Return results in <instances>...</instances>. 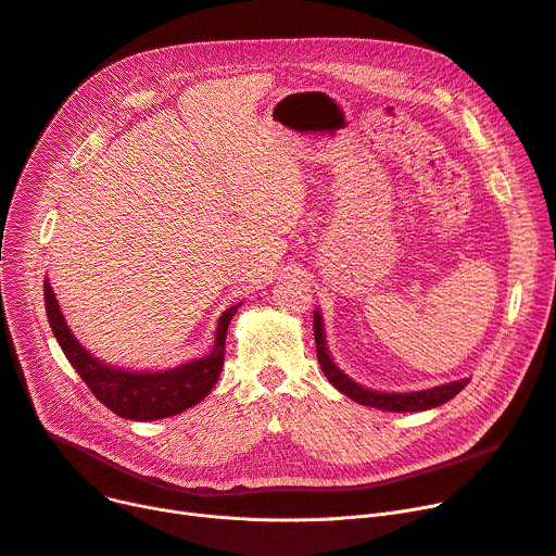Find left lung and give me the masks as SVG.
<instances>
[{
    "instance_id": "1",
    "label": "left lung",
    "mask_w": 556,
    "mask_h": 556,
    "mask_svg": "<svg viewBox=\"0 0 556 556\" xmlns=\"http://www.w3.org/2000/svg\"><path fill=\"white\" fill-rule=\"evenodd\" d=\"M313 333H315L317 363H319V367H323L325 376L329 378V383L352 401H356L361 405L378 407V410H386V413L430 410V407H440L446 401H451L471 381V378H459V381H451V383H444V386H434V388L417 390V392H378V390H371V388H365V386L356 383L354 378H349L333 363V358L329 354V346H327L325 323H323V315H319V311L313 313Z\"/></svg>"
}]
</instances>
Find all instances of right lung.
I'll use <instances>...</instances> for the list:
<instances>
[{"label": "right lung", "instance_id": "right-lung-1", "mask_svg": "<svg viewBox=\"0 0 556 556\" xmlns=\"http://www.w3.org/2000/svg\"><path fill=\"white\" fill-rule=\"evenodd\" d=\"M241 304L229 306L216 327V338L210 354L202 358H191L178 367H168L160 371H137L112 367L94 358L87 349L74 338L67 327V319L58 306L55 293L45 277V308L53 338L61 344L63 354L72 367L83 378V383L92 390V394L114 415L132 421H155L164 417H175L207 396L218 383V376L225 361V338L229 319Z\"/></svg>", "mask_w": 556, "mask_h": 556}]
</instances>
